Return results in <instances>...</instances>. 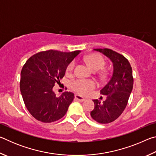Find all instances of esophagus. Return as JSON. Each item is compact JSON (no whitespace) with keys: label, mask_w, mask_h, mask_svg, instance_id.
<instances>
[{"label":"esophagus","mask_w":156,"mask_h":156,"mask_svg":"<svg viewBox=\"0 0 156 156\" xmlns=\"http://www.w3.org/2000/svg\"><path fill=\"white\" fill-rule=\"evenodd\" d=\"M75 98L77 100H78V101H80V102H84V100H86L85 98H84L79 96V95H75Z\"/></svg>","instance_id":"obj_1"}]
</instances>
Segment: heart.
Instances as JSON below:
<instances>
[{"label":"heart","instance_id":"b5f03b06","mask_svg":"<svg viewBox=\"0 0 156 156\" xmlns=\"http://www.w3.org/2000/svg\"><path fill=\"white\" fill-rule=\"evenodd\" d=\"M87 61L92 69L94 71L101 69L105 65L104 58L99 54L89 55L87 57ZM74 66L75 62H71L66 69V73L67 74H71L73 72ZM95 87H96V83L94 81L91 80H84V79H77L73 81L71 84V88L72 89V90L81 95L87 94L89 91L94 89Z\"/></svg>","mask_w":156,"mask_h":156}]
</instances>
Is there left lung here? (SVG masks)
Wrapping results in <instances>:
<instances>
[{"label": "left lung", "mask_w": 156, "mask_h": 156, "mask_svg": "<svg viewBox=\"0 0 156 156\" xmlns=\"http://www.w3.org/2000/svg\"><path fill=\"white\" fill-rule=\"evenodd\" d=\"M112 60L113 71L108 83L100 90L107 96L103 102L94 100L95 107L91 112L94 120L100 124L112 122L122 114L128 103L133 85L132 68L129 60L122 54L107 48L94 49Z\"/></svg>", "instance_id": "obj_1"}]
</instances>
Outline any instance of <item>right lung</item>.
Here are the masks:
<instances>
[{"label":"right lung","mask_w":156,"mask_h":156,"mask_svg":"<svg viewBox=\"0 0 156 156\" xmlns=\"http://www.w3.org/2000/svg\"><path fill=\"white\" fill-rule=\"evenodd\" d=\"M79 52L41 51L31 56L23 65L20 92L27 110L36 120L46 123L55 122L67 113L74 94L66 91L57 97L52 89L64 77L67 65Z\"/></svg>","instance_id":"1"}]
</instances>
